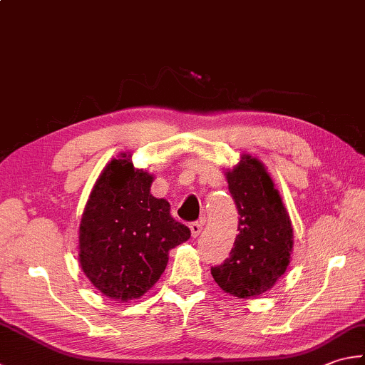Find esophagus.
Here are the masks:
<instances>
[{
    "label": "esophagus",
    "instance_id": "1",
    "mask_svg": "<svg viewBox=\"0 0 365 365\" xmlns=\"http://www.w3.org/2000/svg\"><path fill=\"white\" fill-rule=\"evenodd\" d=\"M189 227H190L192 237L197 238L198 235H200V232H202V229H203V224H202V222H192Z\"/></svg>",
    "mask_w": 365,
    "mask_h": 365
}]
</instances>
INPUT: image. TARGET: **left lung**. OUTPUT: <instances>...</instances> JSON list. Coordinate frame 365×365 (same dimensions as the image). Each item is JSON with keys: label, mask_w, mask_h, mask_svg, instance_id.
<instances>
[{"label": "left lung", "mask_w": 365, "mask_h": 365, "mask_svg": "<svg viewBox=\"0 0 365 365\" xmlns=\"http://www.w3.org/2000/svg\"><path fill=\"white\" fill-rule=\"evenodd\" d=\"M238 210V235L224 264L212 267L217 286L238 299L272 289L291 262L292 222L265 165L243 154L225 171Z\"/></svg>", "instance_id": "8db88e82"}]
</instances>
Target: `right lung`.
Here are the masks:
<instances>
[{"instance_id": "obj_1", "label": "right lung", "mask_w": 365, "mask_h": 365, "mask_svg": "<svg viewBox=\"0 0 365 365\" xmlns=\"http://www.w3.org/2000/svg\"><path fill=\"white\" fill-rule=\"evenodd\" d=\"M154 175L135 168L122 153L98 176L79 224V264L108 299L130 302L153 287L168 252L190 230L170 215V203L150 194Z\"/></svg>"}]
</instances>
